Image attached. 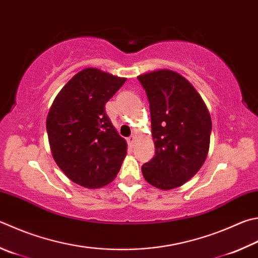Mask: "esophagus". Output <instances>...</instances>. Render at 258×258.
<instances>
[{
  "label": "esophagus",
  "mask_w": 258,
  "mask_h": 258,
  "mask_svg": "<svg viewBox=\"0 0 258 258\" xmlns=\"http://www.w3.org/2000/svg\"><path fill=\"white\" fill-rule=\"evenodd\" d=\"M134 141H135V135H131V137L127 139V143L130 147H133Z\"/></svg>",
  "instance_id": "1"
}]
</instances>
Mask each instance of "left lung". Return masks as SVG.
<instances>
[{
  "label": "left lung",
  "mask_w": 258,
  "mask_h": 258,
  "mask_svg": "<svg viewBox=\"0 0 258 258\" xmlns=\"http://www.w3.org/2000/svg\"><path fill=\"white\" fill-rule=\"evenodd\" d=\"M147 92L156 154L142 166L149 184L172 189L189 180L207 159L212 121L195 88L170 70L138 77Z\"/></svg>",
  "instance_id": "left-lung-1"
}]
</instances>
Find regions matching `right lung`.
<instances>
[{"label": "right lung", "instance_id": "add662e5", "mask_svg": "<svg viewBox=\"0 0 258 258\" xmlns=\"http://www.w3.org/2000/svg\"><path fill=\"white\" fill-rule=\"evenodd\" d=\"M126 81L98 69L77 73L56 96L46 120L51 154L65 175L88 188L115 179L127 144L105 111Z\"/></svg>", "mask_w": 258, "mask_h": 258}]
</instances>
